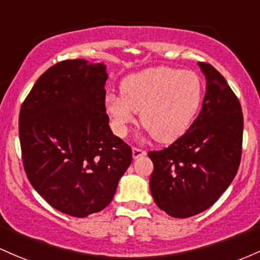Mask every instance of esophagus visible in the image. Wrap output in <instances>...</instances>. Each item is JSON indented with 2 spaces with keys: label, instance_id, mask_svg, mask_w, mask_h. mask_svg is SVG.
Returning <instances> with one entry per match:
<instances>
[{
  "label": "esophagus",
  "instance_id": "esophagus-1",
  "mask_svg": "<svg viewBox=\"0 0 260 260\" xmlns=\"http://www.w3.org/2000/svg\"><path fill=\"white\" fill-rule=\"evenodd\" d=\"M132 155H133V158H135V159H138V158H141V156L145 155V150L141 149V148L133 147L132 148Z\"/></svg>",
  "mask_w": 260,
  "mask_h": 260
}]
</instances>
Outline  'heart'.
Wrapping results in <instances>:
<instances>
[{"instance_id": "heart-1", "label": "heart", "mask_w": 260, "mask_h": 260, "mask_svg": "<svg viewBox=\"0 0 260 260\" xmlns=\"http://www.w3.org/2000/svg\"><path fill=\"white\" fill-rule=\"evenodd\" d=\"M121 96L107 93L105 110L118 136L139 112L141 123L159 143L184 135L198 115L204 98L198 74L174 68H152L122 80Z\"/></svg>"}]
</instances>
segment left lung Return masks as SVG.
<instances>
[{"label":"left lung","mask_w":260,"mask_h":260,"mask_svg":"<svg viewBox=\"0 0 260 260\" xmlns=\"http://www.w3.org/2000/svg\"><path fill=\"white\" fill-rule=\"evenodd\" d=\"M202 107L189 129L168 148L148 152L154 169L150 192L159 209L176 218L212 206L238 172L243 142V113L226 79L207 62Z\"/></svg>","instance_id":"obj_1"}]
</instances>
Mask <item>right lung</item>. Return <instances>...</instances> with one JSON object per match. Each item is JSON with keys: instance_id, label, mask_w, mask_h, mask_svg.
Returning <instances> with one entry per match:
<instances>
[{"instance_id": "1", "label": "right lung", "mask_w": 260, "mask_h": 260, "mask_svg": "<svg viewBox=\"0 0 260 260\" xmlns=\"http://www.w3.org/2000/svg\"><path fill=\"white\" fill-rule=\"evenodd\" d=\"M104 64L62 60L39 76L19 111L27 178L50 206L86 217L108 206L132 149L108 125Z\"/></svg>"}]
</instances>
